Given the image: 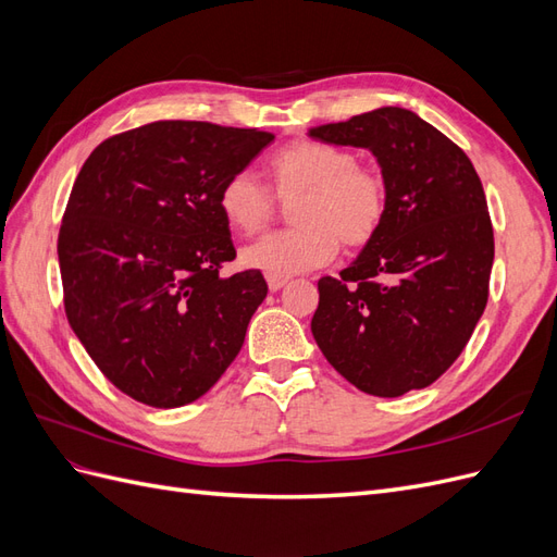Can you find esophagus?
<instances>
[{"label":"esophagus","instance_id":"34e87169","mask_svg":"<svg viewBox=\"0 0 557 557\" xmlns=\"http://www.w3.org/2000/svg\"><path fill=\"white\" fill-rule=\"evenodd\" d=\"M290 278L288 276H276V274H267V283H269V290L272 293H276V290H281L285 283H288Z\"/></svg>","mask_w":557,"mask_h":557}]
</instances>
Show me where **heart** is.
Masks as SVG:
<instances>
[{
	"label": "heart",
	"instance_id": "b5f03b06",
	"mask_svg": "<svg viewBox=\"0 0 557 557\" xmlns=\"http://www.w3.org/2000/svg\"><path fill=\"white\" fill-rule=\"evenodd\" d=\"M278 199H294L290 218L297 227L269 234L244 250V264L264 274L293 276L327 264L339 242L364 246L372 242L387 215V183L381 172L362 166L348 148L323 141H293L267 162ZM225 223L252 237L274 213V195L260 178L234 172L218 193Z\"/></svg>",
	"mask_w": 557,
	"mask_h": 557
}]
</instances>
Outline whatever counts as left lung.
<instances>
[{
  "instance_id": "8db88e82",
  "label": "left lung",
  "mask_w": 557,
  "mask_h": 557,
  "mask_svg": "<svg viewBox=\"0 0 557 557\" xmlns=\"http://www.w3.org/2000/svg\"><path fill=\"white\" fill-rule=\"evenodd\" d=\"M309 137L372 150L387 215L342 278L318 281L311 332L358 391L399 397L458 360L487 305L495 237L474 164L413 111L383 107Z\"/></svg>"
}]
</instances>
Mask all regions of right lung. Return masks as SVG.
Listing matches in <instances>:
<instances>
[{"label":"right lung","instance_id":"obj_1","mask_svg":"<svg viewBox=\"0 0 557 557\" xmlns=\"http://www.w3.org/2000/svg\"><path fill=\"white\" fill-rule=\"evenodd\" d=\"M274 134L158 121L99 144L66 201L58 258L66 320L102 374L141 404L176 409L237 358L267 297L218 209L227 176Z\"/></svg>","mask_w":557,"mask_h":557}]
</instances>
